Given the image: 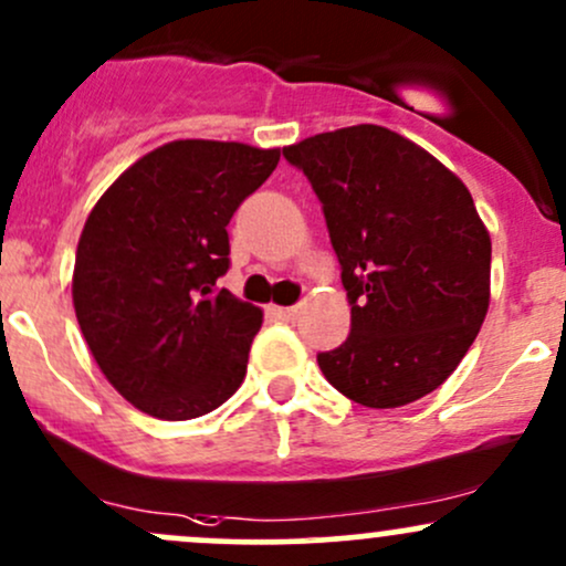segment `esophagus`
Listing matches in <instances>:
<instances>
[{"label":"esophagus","mask_w":566,"mask_h":566,"mask_svg":"<svg viewBox=\"0 0 566 566\" xmlns=\"http://www.w3.org/2000/svg\"><path fill=\"white\" fill-rule=\"evenodd\" d=\"M272 313H275L281 321H289V324H294L296 315H300V307H296V305H291V307H272Z\"/></svg>","instance_id":"obj_1"}]
</instances>
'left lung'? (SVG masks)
Wrapping results in <instances>:
<instances>
[{"instance_id": "obj_1", "label": "left lung", "mask_w": 566, "mask_h": 566, "mask_svg": "<svg viewBox=\"0 0 566 566\" xmlns=\"http://www.w3.org/2000/svg\"><path fill=\"white\" fill-rule=\"evenodd\" d=\"M305 172L348 291L350 334L318 354L324 378L364 407L427 397L459 367L489 310L491 240L470 191L382 126L283 148Z\"/></svg>"}]
</instances>
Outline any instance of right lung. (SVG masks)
I'll use <instances>...</instances> for the list:
<instances>
[{"label": "right lung", "instance_id": "add662e5", "mask_svg": "<svg viewBox=\"0 0 566 566\" xmlns=\"http://www.w3.org/2000/svg\"><path fill=\"white\" fill-rule=\"evenodd\" d=\"M281 150L178 139L132 164L91 210L72 302L115 391L164 421L227 402L245 378L261 310L218 289L229 221Z\"/></svg>", "mask_w": 566, "mask_h": 566}]
</instances>
